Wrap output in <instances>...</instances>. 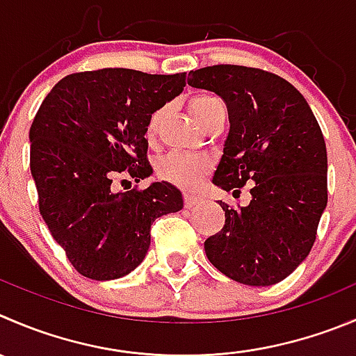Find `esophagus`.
I'll list each match as a JSON object with an SVG mask.
<instances>
[{
	"label": "esophagus",
	"instance_id": "obj_1",
	"mask_svg": "<svg viewBox=\"0 0 356 356\" xmlns=\"http://www.w3.org/2000/svg\"><path fill=\"white\" fill-rule=\"evenodd\" d=\"M184 203L188 209H191V207L202 205L203 198H200V196H196V195H184Z\"/></svg>",
	"mask_w": 356,
	"mask_h": 356
}]
</instances>
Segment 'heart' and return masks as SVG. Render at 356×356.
<instances>
[{
  "instance_id": "b5f03b06",
  "label": "heart",
  "mask_w": 356,
  "mask_h": 356,
  "mask_svg": "<svg viewBox=\"0 0 356 356\" xmlns=\"http://www.w3.org/2000/svg\"><path fill=\"white\" fill-rule=\"evenodd\" d=\"M220 109H224V104L216 95L202 94L189 101V113H191V116L200 127H203L209 120H212ZM161 120H163V109L151 115L146 130L147 139L156 137ZM210 165H212L210 160L203 154L170 153L161 158L156 172L161 179L172 182V184L181 186V188H193L210 170Z\"/></svg>"
}]
</instances>
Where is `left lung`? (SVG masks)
Masks as SVG:
<instances>
[{
	"label": "left lung",
	"mask_w": 356,
	"mask_h": 356,
	"mask_svg": "<svg viewBox=\"0 0 356 356\" xmlns=\"http://www.w3.org/2000/svg\"><path fill=\"white\" fill-rule=\"evenodd\" d=\"M188 85L227 106L229 132L212 182L250 203L222 207L226 224L207 238L205 254L220 273L252 287L287 278L308 257L327 207V147L301 92L287 79L245 65L189 72Z\"/></svg>",
	"instance_id": "1"
}]
</instances>
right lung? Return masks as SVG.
<instances>
[{
	"instance_id": "right-lung-1",
	"label": "right lung",
	"mask_w": 356,
	"mask_h": 356,
	"mask_svg": "<svg viewBox=\"0 0 356 356\" xmlns=\"http://www.w3.org/2000/svg\"><path fill=\"white\" fill-rule=\"evenodd\" d=\"M184 86L186 72L108 67L65 76L41 102L29 130L40 213L83 277L129 275L146 257L154 219L184 207L167 181L113 191L116 175L139 182L153 174L147 122Z\"/></svg>"
}]
</instances>
